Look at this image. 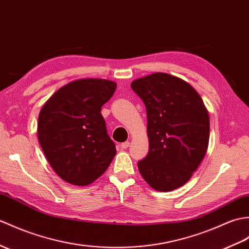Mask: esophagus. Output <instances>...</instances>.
I'll return each instance as SVG.
<instances>
[{"label":"esophagus","instance_id":"esophagus-1","mask_svg":"<svg viewBox=\"0 0 249 249\" xmlns=\"http://www.w3.org/2000/svg\"><path fill=\"white\" fill-rule=\"evenodd\" d=\"M129 142L127 141V142H124V143H122L121 144V148H123V149H126V148H128L129 147Z\"/></svg>","mask_w":249,"mask_h":249}]
</instances>
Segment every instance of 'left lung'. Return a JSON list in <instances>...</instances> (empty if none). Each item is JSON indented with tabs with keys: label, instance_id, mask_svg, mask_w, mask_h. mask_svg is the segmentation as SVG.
<instances>
[{
	"label": "left lung",
	"instance_id": "obj_1",
	"mask_svg": "<svg viewBox=\"0 0 249 249\" xmlns=\"http://www.w3.org/2000/svg\"><path fill=\"white\" fill-rule=\"evenodd\" d=\"M131 89L147 114L149 149L138 162L140 174L159 192L187 183L203 161L209 143V114L192 86L166 73L134 80Z\"/></svg>",
	"mask_w": 249,
	"mask_h": 249
}]
</instances>
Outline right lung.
Here are the masks:
<instances>
[{"label": "right lung", "mask_w": 249, "mask_h": 249, "mask_svg": "<svg viewBox=\"0 0 249 249\" xmlns=\"http://www.w3.org/2000/svg\"><path fill=\"white\" fill-rule=\"evenodd\" d=\"M117 84L84 78L61 87L46 102L38 119V139L49 163L63 180L87 186L104 174L117 154L107 134L102 106Z\"/></svg>", "instance_id": "right-lung-1"}]
</instances>
